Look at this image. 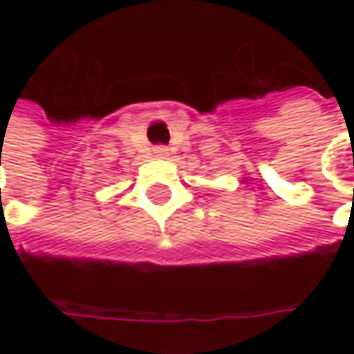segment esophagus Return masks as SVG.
Masks as SVG:
<instances>
[{
	"mask_svg": "<svg viewBox=\"0 0 354 354\" xmlns=\"http://www.w3.org/2000/svg\"><path fill=\"white\" fill-rule=\"evenodd\" d=\"M156 156H158V158H164V156H168V149H166V147H158V149H156Z\"/></svg>",
	"mask_w": 354,
	"mask_h": 354,
	"instance_id": "obj_1",
	"label": "esophagus"
}]
</instances>
